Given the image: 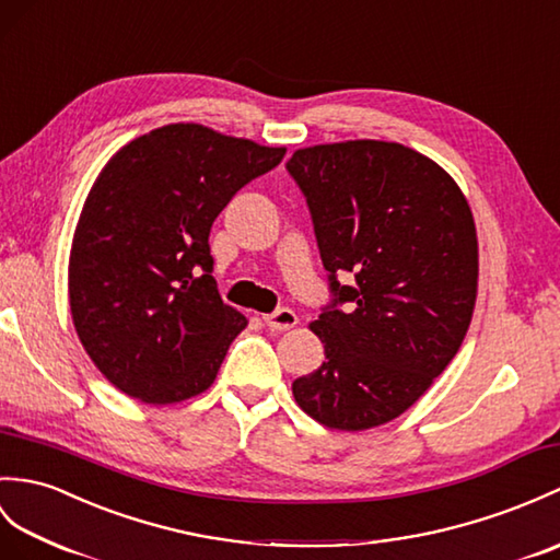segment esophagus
I'll return each instance as SVG.
<instances>
[{
	"label": "esophagus",
	"instance_id": "obj_1",
	"mask_svg": "<svg viewBox=\"0 0 560 560\" xmlns=\"http://www.w3.org/2000/svg\"><path fill=\"white\" fill-rule=\"evenodd\" d=\"M262 319L271 331H289L298 324V315L289 307H281L277 312H271V315H265Z\"/></svg>",
	"mask_w": 560,
	"mask_h": 560
}]
</instances>
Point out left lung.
I'll list each match as a JSON object with an SVG mask.
<instances>
[{
	"label": "left lung",
	"instance_id": "obj_1",
	"mask_svg": "<svg viewBox=\"0 0 560 560\" xmlns=\"http://www.w3.org/2000/svg\"><path fill=\"white\" fill-rule=\"evenodd\" d=\"M285 168L336 295L310 322L327 360L293 396L319 424L365 432L418 402L458 353L479 279L472 210L448 172L400 142L312 145ZM343 270L350 287L335 281Z\"/></svg>",
	"mask_w": 560,
	"mask_h": 560
}]
</instances>
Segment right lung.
<instances>
[{"instance_id":"add662e5","label":"right lung","mask_w":560,"mask_h":560,"mask_svg":"<svg viewBox=\"0 0 560 560\" xmlns=\"http://www.w3.org/2000/svg\"><path fill=\"white\" fill-rule=\"evenodd\" d=\"M283 154L168 124L104 164L73 231L69 305L85 353L119 392L172 406L214 384L248 319L217 291L210 229Z\"/></svg>"}]
</instances>
